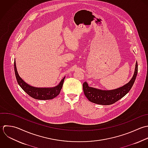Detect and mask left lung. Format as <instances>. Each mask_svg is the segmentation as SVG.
Listing matches in <instances>:
<instances>
[{
	"label": "left lung",
	"mask_w": 148,
	"mask_h": 148,
	"mask_svg": "<svg viewBox=\"0 0 148 148\" xmlns=\"http://www.w3.org/2000/svg\"><path fill=\"white\" fill-rule=\"evenodd\" d=\"M138 73V64L136 63L134 75L126 84L113 90H101L89 86L88 83L83 84V90L85 96L91 102L100 105H110L118 101L124 97L132 89Z\"/></svg>",
	"instance_id": "8db88e82"
}]
</instances>
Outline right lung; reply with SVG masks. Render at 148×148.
Instances as JSON below:
<instances>
[{
  "label": "right lung",
  "instance_id": "obj_1",
  "mask_svg": "<svg viewBox=\"0 0 148 148\" xmlns=\"http://www.w3.org/2000/svg\"><path fill=\"white\" fill-rule=\"evenodd\" d=\"M14 71L16 81L21 88L30 97L37 100H51L56 97L60 93L65 78L64 77L57 86L52 88H37L29 85L20 77L16 70L15 60Z\"/></svg>",
  "mask_w": 148,
  "mask_h": 148
}]
</instances>
